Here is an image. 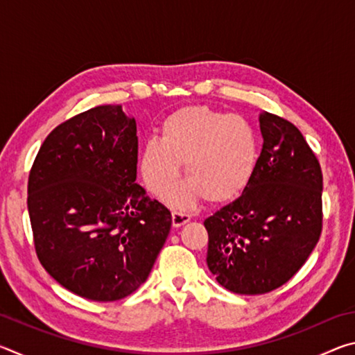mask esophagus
I'll use <instances>...</instances> for the list:
<instances>
[{
	"mask_svg": "<svg viewBox=\"0 0 355 355\" xmlns=\"http://www.w3.org/2000/svg\"><path fill=\"white\" fill-rule=\"evenodd\" d=\"M191 220V214L186 213H180V211H173L172 213V225L173 227H182L186 222Z\"/></svg>",
	"mask_w": 355,
	"mask_h": 355,
	"instance_id": "1",
	"label": "esophagus"
}]
</instances>
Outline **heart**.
<instances>
[{"label":"heart","mask_w":355,"mask_h":355,"mask_svg":"<svg viewBox=\"0 0 355 355\" xmlns=\"http://www.w3.org/2000/svg\"><path fill=\"white\" fill-rule=\"evenodd\" d=\"M260 144L248 120L207 106H186L161 125L159 139H148L139 155L141 175L155 196H164L184 164L188 182L167 196L172 207L203 197L209 203L236 199L254 178Z\"/></svg>","instance_id":"obj_1"}]
</instances>
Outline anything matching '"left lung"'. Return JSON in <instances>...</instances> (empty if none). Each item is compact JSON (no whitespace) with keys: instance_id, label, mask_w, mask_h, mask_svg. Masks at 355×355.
Segmentation results:
<instances>
[{"instance_id":"obj_1","label":"left lung","mask_w":355,"mask_h":355,"mask_svg":"<svg viewBox=\"0 0 355 355\" xmlns=\"http://www.w3.org/2000/svg\"><path fill=\"white\" fill-rule=\"evenodd\" d=\"M263 147L243 194L205 219L208 269L225 290L263 294L286 284L321 235L322 173L291 122L260 114Z\"/></svg>"}]
</instances>
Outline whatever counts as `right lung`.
<instances>
[{
    "label": "right lung",
    "instance_id": "add662e5",
    "mask_svg": "<svg viewBox=\"0 0 355 355\" xmlns=\"http://www.w3.org/2000/svg\"><path fill=\"white\" fill-rule=\"evenodd\" d=\"M136 120L120 105L78 114L42 144L28 182L45 271L78 296L112 302L147 280L172 214L136 183Z\"/></svg>",
    "mask_w": 355,
    "mask_h": 355
}]
</instances>
